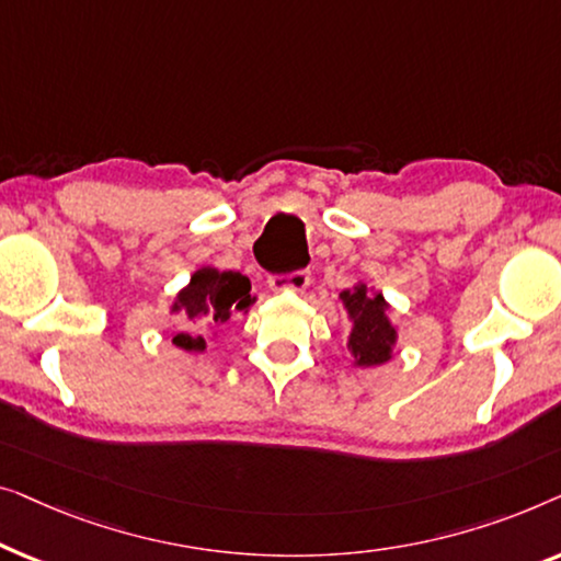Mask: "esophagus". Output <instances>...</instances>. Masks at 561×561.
<instances>
[{
  "label": "esophagus",
  "mask_w": 561,
  "mask_h": 561,
  "mask_svg": "<svg viewBox=\"0 0 561 561\" xmlns=\"http://www.w3.org/2000/svg\"><path fill=\"white\" fill-rule=\"evenodd\" d=\"M310 284V270H297L289 274H274L270 277V287L274 291H302Z\"/></svg>",
  "instance_id": "esophagus-1"
}]
</instances>
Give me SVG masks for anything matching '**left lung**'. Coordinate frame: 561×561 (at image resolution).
<instances>
[{
    "mask_svg": "<svg viewBox=\"0 0 561 561\" xmlns=\"http://www.w3.org/2000/svg\"><path fill=\"white\" fill-rule=\"evenodd\" d=\"M341 299L353 318L348 348L353 351L356 366H378L391 358V345L397 341V330L386 318V299L381 295L370 297L366 287L341 291Z\"/></svg>",
    "mask_w": 561,
    "mask_h": 561,
    "instance_id": "left-lung-1",
    "label": "left lung"
}]
</instances>
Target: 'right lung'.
Returning a JSON list of instances; mask_svg holds the SVG:
<instances>
[{
  "instance_id": "1",
  "label": "right lung",
  "mask_w": 561,
  "mask_h": 561,
  "mask_svg": "<svg viewBox=\"0 0 561 561\" xmlns=\"http://www.w3.org/2000/svg\"><path fill=\"white\" fill-rule=\"evenodd\" d=\"M249 289V279L239 272H218L210 270V266L195 272L191 284L178 295V302L172 305V310H183L193 322H201V328L180 330L172 337V343L187 353L205 351L201 330L220 325V322L231 318L233 310H247L251 305Z\"/></svg>"
}]
</instances>
